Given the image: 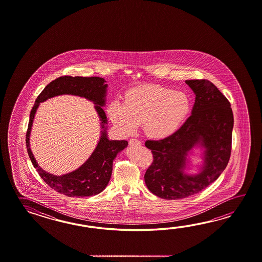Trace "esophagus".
Here are the masks:
<instances>
[{"instance_id": "1", "label": "esophagus", "mask_w": 262, "mask_h": 262, "mask_svg": "<svg viewBox=\"0 0 262 262\" xmlns=\"http://www.w3.org/2000/svg\"><path fill=\"white\" fill-rule=\"evenodd\" d=\"M129 145L130 146H140L141 142L139 141V139H131L129 140Z\"/></svg>"}]
</instances>
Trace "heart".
<instances>
[{"instance_id": "1", "label": "heart", "mask_w": 262, "mask_h": 262, "mask_svg": "<svg viewBox=\"0 0 262 262\" xmlns=\"http://www.w3.org/2000/svg\"><path fill=\"white\" fill-rule=\"evenodd\" d=\"M191 110L189 97L183 92L157 85L129 90L123 103L114 101L107 107L112 123L126 135L142 124L151 139H167L178 130Z\"/></svg>"}]
</instances>
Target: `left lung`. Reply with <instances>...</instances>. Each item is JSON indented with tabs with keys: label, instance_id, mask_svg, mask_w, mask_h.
<instances>
[{
	"label": "left lung",
	"instance_id": "1",
	"mask_svg": "<svg viewBox=\"0 0 262 262\" xmlns=\"http://www.w3.org/2000/svg\"><path fill=\"white\" fill-rule=\"evenodd\" d=\"M185 83L195 95L191 116L167 139L145 142L154 156L145 184L164 200H181L205 189L228 166L231 152L234 119L227 97L206 79ZM196 145L204 148V165L201 173L189 176L183 170L188 152Z\"/></svg>",
	"mask_w": 262,
	"mask_h": 262
}]
</instances>
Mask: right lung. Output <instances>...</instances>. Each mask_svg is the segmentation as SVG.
<instances>
[{
	"instance_id": "1",
	"label": "right lung",
	"mask_w": 262,
	"mask_h": 262,
	"mask_svg": "<svg viewBox=\"0 0 262 262\" xmlns=\"http://www.w3.org/2000/svg\"><path fill=\"white\" fill-rule=\"evenodd\" d=\"M107 84L99 77H70L56 78L48 84L41 92L30 113L28 130L26 133V146L29 157L40 177L52 189L67 196H92L101 193L106 188L112 173L113 160L118 152L123 150L128 142L126 140H111L106 135V113L102 106L106 105ZM78 95L92 100L101 121V137L97 148L83 165L72 173L57 177L42 170L37 164L29 148V135L34 115L40 102L57 95Z\"/></svg>"
}]
</instances>
